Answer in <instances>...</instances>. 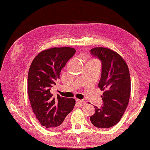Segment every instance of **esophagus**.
Here are the masks:
<instances>
[{
    "mask_svg": "<svg viewBox=\"0 0 150 150\" xmlns=\"http://www.w3.org/2000/svg\"><path fill=\"white\" fill-rule=\"evenodd\" d=\"M76 102L78 103V105L80 106V107H83L85 105V103H86V102H85L84 100H79V99H77L76 100Z\"/></svg>",
    "mask_w": 150,
    "mask_h": 150,
    "instance_id": "esophagus-1",
    "label": "esophagus"
}]
</instances>
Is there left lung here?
Instances as JSON below:
<instances>
[{"mask_svg": "<svg viewBox=\"0 0 150 150\" xmlns=\"http://www.w3.org/2000/svg\"><path fill=\"white\" fill-rule=\"evenodd\" d=\"M91 53L102 63L98 86L103 91V105L94 107L95 112L90 119L96 127L109 128L119 123L128 105L131 93L129 70L123 57L113 50L94 47Z\"/></svg>", "mask_w": 150, "mask_h": 150, "instance_id": "1", "label": "left lung"}]
</instances>
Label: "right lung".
<instances>
[{
  "mask_svg": "<svg viewBox=\"0 0 150 150\" xmlns=\"http://www.w3.org/2000/svg\"><path fill=\"white\" fill-rule=\"evenodd\" d=\"M75 52L70 47L50 48L38 54L30 66L27 79L30 103L41 125L49 129L61 128L75 106V99L59 95L55 98L50 93L62 69Z\"/></svg>",
  "mask_w": 150,
  "mask_h": 150,
  "instance_id": "right-lung-1",
  "label": "right lung"
}]
</instances>
